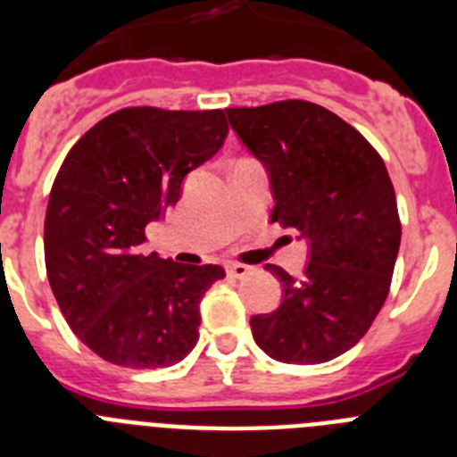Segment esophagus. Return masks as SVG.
Segmentation results:
<instances>
[{"mask_svg":"<svg viewBox=\"0 0 457 457\" xmlns=\"http://www.w3.org/2000/svg\"><path fill=\"white\" fill-rule=\"evenodd\" d=\"M252 272V268L249 265H242V263H228L226 265V274L233 278H245L247 274Z\"/></svg>","mask_w":457,"mask_h":457,"instance_id":"obj_1","label":"esophagus"}]
</instances>
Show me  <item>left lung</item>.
<instances>
[{
    "instance_id": "obj_1",
    "label": "left lung",
    "mask_w": 457,
    "mask_h": 457,
    "mask_svg": "<svg viewBox=\"0 0 457 457\" xmlns=\"http://www.w3.org/2000/svg\"><path fill=\"white\" fill-rule=\"evenodd\" d=\"M242 144L268 167L272 221L309 240L304 277L265 265L284 286L272 313L252 316L253 341L284 364L348 353L391 288L401 217L385 160L364 135L309 100L226 109Z\"/></svg>"
}]
</instances>
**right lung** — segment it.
Listing matches in <instances>:
<instances>
[{"mask_svg": "<svg viewBox=\"0 0 457 457\" xmlns=\"http://www.w3.org/2000/svg\"><path fill=\"white\" fill-rule=\"evenodd\" d=\"M228 135L224 109L125 107L68 151L46 212V268L75 337L125 369L179 364L199 341V304L226 277L141 252L148 221Z\"/></svg>", "mask_w": 457, "mask_h": 457, "instance_id": "obj_1", "label": "right lung"}]
</instances>
